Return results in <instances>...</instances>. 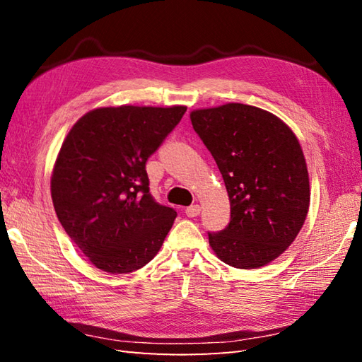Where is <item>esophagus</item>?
<instances>
[{"instance_id":"34e87169","label":"esophagus","mask_w":362,"mask_h":362,"mask_svg":"<svg viewBox=\"0 0 362 362\" xmlns=\"http://www.w3.org/2000/svg\"><path fill=\"white\" fill-rule=\"evenodd\" d=\"M185 213H187L188 218H196V216H199V213H201V206H199V205H191V206H188V209L185 210Z\"/></svg>"}]
</instances>
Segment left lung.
<instances>
[{
	"label": "left lung",
	"mask_w": 362,
	"mask_h": 362,
	"mask_svg": "<svg viewBox=\"0 0 362 362\" xmlns=\"http://www.w3.org/2000/svg\"><path fill=\"white\" fill-rule=\"evenodd\" d=\"M230 201V224L209 233L226 264L255 269L294 243L310 209V177L296 134L274 113L228 103L189 113Z\"/></svg>",
	"instance_id": "8db88e82"
}]
</instances>
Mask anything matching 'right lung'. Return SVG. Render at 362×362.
Returning a JSON list of instances; mask_svg holds the SVG:
<instances>
[{
  "label": "right lung",
  "instance_id": "right-lung-1",
  "mask_svg": "<svg viewBox=\"0 0 362 362\" xmlns=\"http://www.w3.org/2000/svg\"><path fill=\"white\" fill-rule=\"evenodd\" d=\"M185 105L99 107L76 121L51 175L60 224L91 264L129 274L157 255L177 216L149 193L146 161Z\"/></svg>",
  "mask_w": 362,
  "mask_h": 362
}]
</instances>
